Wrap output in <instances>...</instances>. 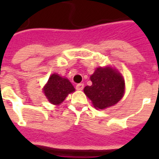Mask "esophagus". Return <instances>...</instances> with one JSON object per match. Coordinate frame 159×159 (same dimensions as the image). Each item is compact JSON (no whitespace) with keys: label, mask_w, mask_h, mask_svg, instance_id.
I'll return each mask as SVG.
<instances>
[{"label":"esophagus","mask_w":159,"mask_h":159,"mask_svg":"<svg viewBox=\"0 0 159 159\" xmlns=\"http://www.w3.org/2000/svg\"><path fill=\"white\" fill-rule=\"evenodd\" d=\"M83 87H84V84L83 83H79V84H77L76 86V89L78 90V91H82L83 89Z\"/></svg>","instance_id":"1"}]
</instances>
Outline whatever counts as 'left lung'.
<instances>
[{"instance_id":"obj_1","label":"left lung","mask_w":159,"mask_h":159,"mask_svg":"<svg viewBox=\"0 0 159 159\" xmlns=\"http://www.w3.org/2000/svg\"><path fill=\"white\" fill-rule=\"evenodd\" d=\"M92 86L84 88V93L95 108L103 110L116 105L123 97L125 85L122 75L111 67H97L91 76Z\"/></svg>"}]
</instances>
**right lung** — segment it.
<instances>
[{"mask_svg": "<svg viewBox=\"0 0 159 159\" xmlns=\"http://www.w3.org/2000/svg\"><path fill=\"white\" fill-rule=\"evenodd\" d=\"M43 91L51 104L60 105L67 95L75 92V88L67 78L53 73L49 77Z\"/></svg>", "mask_w": 159, "mask_h": 159, "instance_id": "obj_1", "label": "right lung"}]
</instances>
